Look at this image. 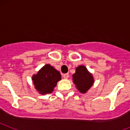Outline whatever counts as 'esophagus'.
Here are the masks:
<instances>
[{"mask_svg":"<svg viewBox=\"0 0 130 130\" xmlns=\"http://www.w3.org/2000/svg\"><path fill=\"white\" fill-rule=\"evenodd\" d=\"M63 77L64 79H68L69 77V73H64V74H63Z\"/></svg>","mask_w":130,"mask_h":130,"instance_id":"1","label":"esophagus"}]
</instances>
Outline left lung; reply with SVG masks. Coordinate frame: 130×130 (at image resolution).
Returning a JSON list of instances; mask_svg holds the SVG:
<instances>
[{"label": "left lung", "instance_id": "obj_1", "mask_svg": "<svg viewBox=\"0 0 130 130\" xmlns=\"http://www.w3.org/2000/svg\"><path fill=\"white\" fill-rule=\"evenodd\" d=\"M72 77L77 89L82 94L87 92L94 83L92 74L83 65L76 68L75 73H73Z\"/></svg>", "mask_w": 130, "mask_h": 130}]
</instances>
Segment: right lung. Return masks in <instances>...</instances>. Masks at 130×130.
Segmentation results:
<instances>
[{"label":"right lung","mask_w":130,"mask_h":130,"mask_svg":"<svg viewBox=\"0 0 130 130\" xmlns=\"http://www.w3.org/2000/svg\"><path fill=\"white\" fill-rule=\"evenodd\" d=\"M32 80L36 90L43 95L53 91L58 81L61 80V75L55 68L47 64L32 75Z\"/></svg>","instance_id":"obj_1"}]
</instances>
